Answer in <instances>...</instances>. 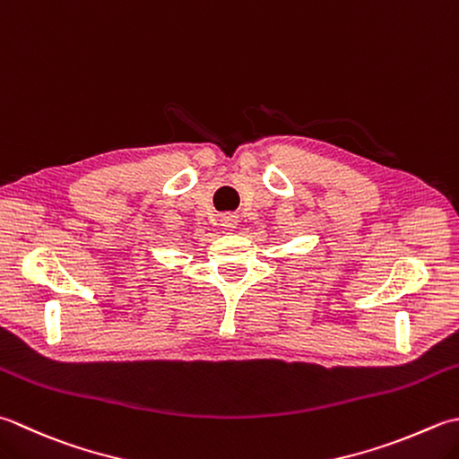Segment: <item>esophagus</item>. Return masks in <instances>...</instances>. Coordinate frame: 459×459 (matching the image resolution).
Listing matches in <instances>:
<instances>
[{
	"instance_id": "1",
	"label": "esophagus",
	"mask_w": 459,
	"mask_h": 459,
	"mask_svg": "<svg viewBox=\"0 0 459 459\" xmlns=\"http://www.w3.org/2000/svg\"><path fill=\"white\" fill-rule=\"evenodd\" d=\"M238 214L237 212H224L221 214V227L227 229V230H232L238 227Z\"/></svg>"
}]
</instances>
